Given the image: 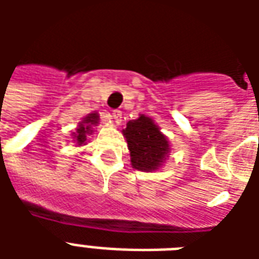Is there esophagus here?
Instances as JSON below:
<instances>
[{
    "label": "esophagus",
    "instance_id": "1",
    "mask_svg": "<svg viewBox=\"0 0 259 259\" xmlns=\"http://www.w3.org/2000/svg\"><path fill=\"white\" fill-rule=\"evenodd\" d=\"M120 118H122V112L120 111H112V113H111V119H112L113 122H116V123H119L120 122Z\"/></svg>",
    "mask_w": 259,
    "mask_h": 259
}]
</instances>
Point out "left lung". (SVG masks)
<instances>
[{"label": "left lung", "instance_id": "obj_1", "mask_svg": "<svg viewBox=\"0 0 259 259\" xmlns=\"http://www.w3.org/2000/svg\"><path fill=\"white\" fill-rule=\"evenodd\" d=\"M127 141L132 166L141 172L157 170L168 157L170 146L155 122L146 115L129 120L122 132Z\"/></svg>", "mask_w": 259, "mask_h": 259}]
</instances>
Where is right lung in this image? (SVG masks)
<instances>
[{
  "label": "right lung",
  "mask_w": 259,
  "mask_h": 259,
  "mask_svg": "<svg viewBox=\"0 0 259 259\" xmlns=\"http://www.w3.org/2000/svg\"><path fill=\"white\" fill-rule=\"evenodd\" d=\"M98 119H100V116L97 112L89 113L85 118H83V120L79 123V127L76 129V133H73V139L77 146L85 144L87 136L93 133V126L98 123Z\"/></svg>",
  "instance_id": "1"
}]
</instances>
